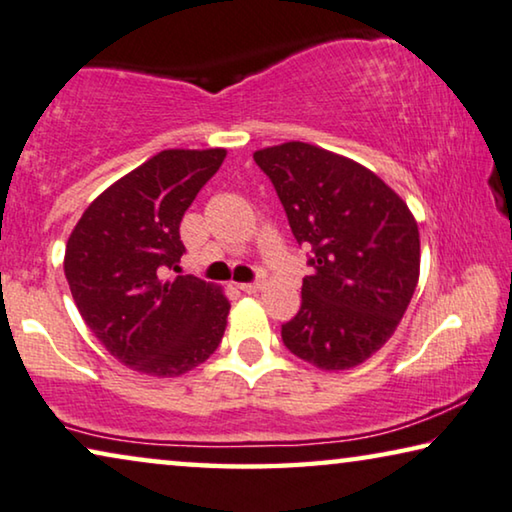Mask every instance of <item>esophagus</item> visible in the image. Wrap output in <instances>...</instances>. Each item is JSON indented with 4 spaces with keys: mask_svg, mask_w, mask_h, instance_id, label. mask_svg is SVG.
<instances>
[{
    "mask_svg": "<svg viewBox=\"0 0 512 512\" xmlns=\"http://www.w3.org/2000/svg\"><path fill=\"white\" fill-rule=\"evenodd\" d=\"M239 290L246 294H255V292H259V283H241Z\"/></svg>",
    "mask_w": 512,
    "mask_h": 512,
    "instance_id": "34e87169",
    "label": "esophagus"
}]
</instances>
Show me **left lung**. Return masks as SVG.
<instances>
[{
    "instance_id": "1",
    "label": "left lung",
    "mask_w": 512,
    "mask_h": 512,
    "mask_svg": "<svg viewBox=\"0 0 512 512\" xmlns=\"http://www.w3.org/2000/svg\"><path fill=\"white\" fill-rule=\"evenodd\" d=\"M299 246L311 250L301 308L280 329L285 348L325 371L383 348L420 278V232L392 187L362 164L311 143L257 150Z\"/></svg>"
}]
</instances>
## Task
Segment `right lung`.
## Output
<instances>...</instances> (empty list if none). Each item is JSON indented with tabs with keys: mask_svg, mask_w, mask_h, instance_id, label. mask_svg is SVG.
<instances>
[{
	"mask_svg": "<svg viewBox=\"0 0 512 512\" xmlns=\"http://www.w3.org/2000/svg\"><path fill=\"white\" fill-rule=\"evenodd\" d=\"M227 150H162L104 190L78 220L64 276L85 325L129 369L174 378L218 350L229 301L194 276H164L185 253L181 220Z\"/></svg>",
	"mask_w": 512,
	"mask_h": 512,
	"instance_id": "add662e5",
	"label": "right lung"
}]
</instances>
